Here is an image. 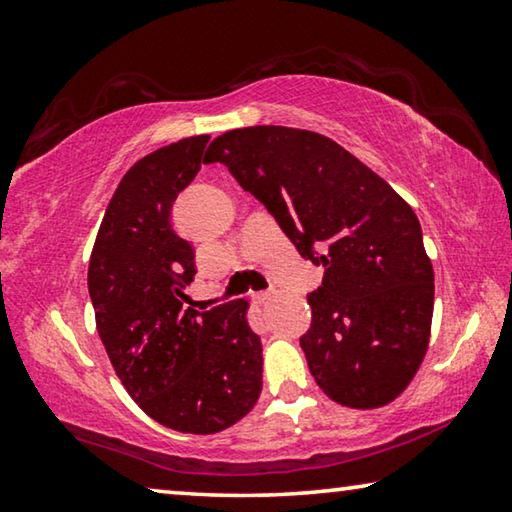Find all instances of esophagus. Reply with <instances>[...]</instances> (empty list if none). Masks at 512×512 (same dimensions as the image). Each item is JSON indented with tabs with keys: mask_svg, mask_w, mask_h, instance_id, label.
<instances>
[{
	"mask_svg": "<svg viewBox=\"0 0 512 512\" xmlns=\"http://www.w3.org/2000/svg\"><path fill=\"white\" fill-rule=\"evenodd\" d=\"M273 296H275L273 291H259V293H253V302H255V305H259V307H264V305H268V302L273 300Z\"/></svg>",
	"mask_w": 512,
	"mask_h": 512,
	"instance_id": "obj_1",
	"label": "esophagus"
}]
</instances>
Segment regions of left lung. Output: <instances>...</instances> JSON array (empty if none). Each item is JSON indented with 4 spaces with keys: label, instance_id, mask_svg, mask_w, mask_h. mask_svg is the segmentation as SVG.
<instances>
[{
    "label": "left lung",
    "instance_id": "obj_1",
    "mask_svg": "<svg viewBox=\"0 0 512 512\" xmlns=\"http://www.w3.org/2000/svg\"><path fill=\"white\" fill-rule=\"evenodd\" d=\"M205 162L225 164L325 268L300 336L323 393L350 409L393 402L427 354L433 316V266L411 205L341 144L300 128L228 131Z\"/></svg>",
    "mask_w": 512,
    "mask_h": 512
}]
</instances>
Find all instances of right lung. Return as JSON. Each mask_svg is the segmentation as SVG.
<instances>
[{
    "label": "right lung",
    "instance_id": "right-lung-1",
    "mask_svg": "<svg viewBox=\"0 0 512 512\" xmlns=\"http://www.w3.org/2000/svg\"><path fill=\"white\" fill-rule=\"evenodd\" d=\"M210 135L185 137L137 160L94 241L88 289L112 368L137 406L183 433H219L262 393V341L246 300L210 311L185 307L194 248L171 225V207L196 178Z\"/></svg>",
    "mask_w": 512,
    "mask_h": 512
}]
</instances>
